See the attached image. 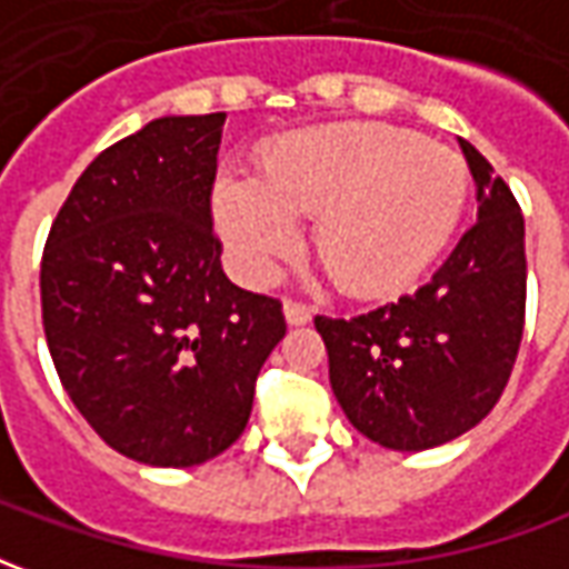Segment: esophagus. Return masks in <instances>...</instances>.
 <instances>
[{"label": "esophagus", "mask_w": 569, "mask_h": 569, "mask_svg": "<svg viewBox=\"0 0 569 569\" xmlns=\"http://www.w3.org/2000/svg\"><path fill=\"white\" fill-rule=\"evenodd\" d=\"M286 320H289V326H305V322H310V308L305 305V301H296V298H286Z\"/></svg>", "instance_id": "34e87169"}]
</instances>
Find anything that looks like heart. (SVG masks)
<instances>
[{
    "label": "heart",
    "instance_id": "obj_1",
    "mask_svg": "<svg viewBox=\"0 0 569 569\" xmlns=\"http://www.w3.org/2000/svg\"><path fill=\"white\" fill-rule=\"evenodd\" d=\"M463 158L411 130L369 121L296 130L259 158L256 179L224 176L216 224L243 277L264 283L310 243L341 292H402L448 247L466 207Z\"/></svg>",
    "mask_w": 569,
    "mask_h": 569
}]
</instances>
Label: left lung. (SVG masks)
<instances>
[{
    "instance_id": "8db88e82",
    "label": "left lung",
    "mask_w": 569,
    "mask_h": 569,
    "mask_svg": "<svg viewBox=\"0 0 569 569\" xmlns=\"http://www.w3.org/2000/svg\"><path fill=\"white\" fill-rule=\"evenodd\" d=\"M460 149L478 219L432 280L350 320H313L347 420L393 451H427L488 418L525 335V216L488 158Z\"/></svg>"
}]
</instances>
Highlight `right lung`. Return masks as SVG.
<instances>
[{
    "label": "right lung",
    "instance_id": "right-lung-1",
    "mask_svg": "<svg viewBox=\"0 0 569 569\" xmlns=\"http://www.w3.org/2000/svg\"><path fill=\"white\" fill-rule=\"evenodd\" d=\"M224 112L151 121L100 151L42 252V322L63 390L137 463L198 466L247 427L280 298L234 286L212 231Z\"/></svg>",
    "mask_w": 569,
    "mask_h": 569
}]
</instances>
